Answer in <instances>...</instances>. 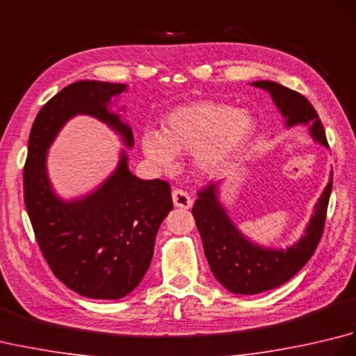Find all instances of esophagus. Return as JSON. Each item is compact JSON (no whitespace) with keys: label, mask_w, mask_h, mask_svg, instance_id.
Masks as SVG:
<instances>
[{"label":"esophagus","mask_w":356,"mask_h":356,"mask_svg":"<svg viewBox=\"0 0 356 356\" xmlns=\"http://www.w3.org/2000/svg\"><path fill=\"white\" fill-rule=\"evenodd\" d=\"M172 203L174 207L177 208H184V209H190L193 207V199L190 197V194L185 193L184 190H174L172 191Z\"/></svg>","instance_id":"esophagus-1"}]
</instances>
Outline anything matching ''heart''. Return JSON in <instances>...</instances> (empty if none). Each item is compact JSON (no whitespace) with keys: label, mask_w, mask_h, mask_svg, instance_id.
I'll return each instance as SVG.
<instances>
[{"label":"heart","mask_w":356,"mask_h":356,"mask_svg":"<svg viewBox=\"0 0 356 356\" xmlns=\"http://www.w3.org/2000/svg\"><path fill=\"white\" fill-rule=\"evenodd\" d=\"M257 133V120L246 110L199 101L174 108L163 118L162 134L143 133V154L157 168L171 170L177 153H193L202 176H216L234 166Z\"/></svg>","instance_id":"1"}]
</instances>
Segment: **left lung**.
I'll return each instance as SVG.
<instances>
[{
	"instance_id": "obj_1",
	"label": "left lung",
	"mask_w": 356,
	"mask_h": 356,
	"mask_svg": "<svg viewBox=\"0 0 356 356\" xmlns=\"http://www.w3.org/2000/svg\"><path fill=\"white\" fill-rule=\"evenodd\" d=\"M252 86L269 92L287 127L307 125L314 140L329 148L321 120L303 95L272 81H257ZM330 191L332 174L314 207L305 236L289 248L274 249L255 245L238 231L218 200V184L203 188L194 203L193 216L209 268L218 283L232 293L254 295L275 289L291 280L309 261L320 243Z\"/></svg>"
}]
</instances>
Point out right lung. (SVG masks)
Wrapping results in <instances>:
<instances>
[{"instance_id":"right-lung-1","label":"right lung","mask_w":356,"mask_h":356,"mask_svg":"<svg viewBox=\"0 0 356 356\" xmlns=\"http://www.w3.org/2000/svg\"><path fill=\"white\" fill-rule=\"evenodd\" d=\"M125 90V84L102 81L63 88L38 113L24 165V203L44 259L69 289L96 300L122 298L142 282L159 226L172 209L171 186L136 177L122 151L118 168L99 188L65 202L49 180L47 149L76 115L99 119L131 148L130 125L108 108L111 97Z\"/></svg>"}]
</instances>
